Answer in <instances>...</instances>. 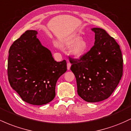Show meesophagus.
Masks as SVG:
<instances>
[{"mask_svg": "<svg viewBox=\"0 0 131 131\" xmlns=\"http://www.w3.org/2000/svg\"><path fill=\"white\" fill-rule=\"evenodd\" d=\"M71 65V63H70V62L68 63H67V69H68V70H69L70 69Z\"/></svg>", "mask_w": 131, "mask_h": 131, "instance_id": "34e87169", "label": "esophagus"}]
</instances>
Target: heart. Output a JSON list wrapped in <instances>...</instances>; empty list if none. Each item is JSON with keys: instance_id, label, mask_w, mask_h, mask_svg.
I'll list each match as a JSON object with an SVG mask.
<instances>
[{"instance_id": "obj_1", "label": "heart", "mask_w": 131, "mask_h": 131, "mask_svg": "<svg viewBox=\"0 0 131 131\" xmlns=\"http://www.w3.org/2000/svg\"><path fill=\"white\" fill-rule=\"evenodd\" d=\"M63 46L66 47H72L70 53L76 58H80L85 53L88 48V43L79 36L74 35L64 40Z\"/></svg>"}]
</instances>
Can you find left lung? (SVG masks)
I'll use <instances>...</instances> for the list:
<instances>
[{
	"mask_svg": "<svg viewBox=\"0 0 131 131\" xmlns=\"http://www.w3.org/2000/svg\"><path fill=\"white\" fill-rule=\"evenodd\" d=\"M95 43L79 59L71 58L78 94L88 102L108 99L123 76V59L119 46L104 29L94 28Z\"/></svg>",
	"mask_w": 131,
	"mask_h": 131,
	"instance_id": "left-lung-1",
	"label": "left lung"
}]
</instances>
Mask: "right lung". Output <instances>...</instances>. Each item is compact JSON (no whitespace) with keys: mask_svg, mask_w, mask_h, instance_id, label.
<instances>
[{"mask_svg":"<svg viewBox=\"0 0 131 131\" xmlns=\"http://www.w3.org/2000/svg\"><path fill=\"white\" fill-rule=\"evenodd\" d=\"M35 30H28L9 49L8 79L23 101L42 105L55 98L57 81L67 70L65 60L57 62L42 46Z\"/></svg>","mask_w":131,"mask_h":131,"instance_id":"1","label":"right lung"}]
</instances>
